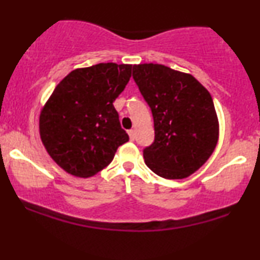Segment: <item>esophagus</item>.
<instances>
[{
  "mask_svg": "<svg viewBox=\"0 0 260 260\" xmlns=\"http://www.w3.org/2000/svg\"><path fill=\"white\" fill-rule=\"evenodd\" d=\"M128 136H129L131 140H134V139H136V131H134V129L128 131Z\"/></svg>",
  "mask_w": 260,
  "mask_h": 260,
  "instance_id": "esophagus-1",
  "label": "esophagus"
}]
</instances>
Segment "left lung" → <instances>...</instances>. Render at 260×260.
<instances>
[{"instance_id": "8db88e82", "label": "left lung", "mask_w": 260, "mask_h": 260, "mask_svg": "<svg viewBox=\"0 0 260 260\" xmlns=\"http://www.w3.org/2000/svg\"><path fill=\"white\" fill-rule=\"evenodd\" d=\"M133 78L154 117V143L143 150L147 166L168 180L194 174L219 140L210 92L192 74L164 64H134Z\"/></svg>"}]
</instances>
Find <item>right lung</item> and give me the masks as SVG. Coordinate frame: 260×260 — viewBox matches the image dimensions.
Here are the masks:
<instances>
[{
    "label": "right lung",
    "instance_id": "1",
    "mask_svg": "<svg viewBox=\"0 0 260 260\" xmlns=\"http://www.w3.org/2000/svg\"><path fill=\"white\" fill-rule=\"evenodd\" d=\"M132 64L77 68L58 83L39 118L40 138L52 160L76 177L105 169L129 137L113 101L126 88Z\"/></svg>",
    "mask_w": 260,
    "mask_h": 260
}]
</instances>
